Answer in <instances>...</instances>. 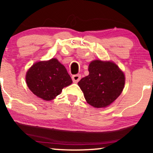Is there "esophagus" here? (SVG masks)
Returning a JSON list of instances; mask_svg holds the SVG:
<instances>
[{
  "label": "esophagus",
  "instance_id": "34e87169",
  "mask_svg": "<svg viewBox=\"0 0 153 153\" xmlns=\"http://www.w3.org/2000/svg\"><path fill=\"white\" fill-rule=\"evenodd\" d=\"M81 78V75L80 74H77V75H74L72 76V80L73 81V82L77 83L79 80H80Z\"/></svg>",
  "mask_w": 153,
  "mask_h": 153
}]
</instances>
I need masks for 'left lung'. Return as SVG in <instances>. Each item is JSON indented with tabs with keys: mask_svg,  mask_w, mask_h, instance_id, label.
Wrapping results in <instances>:
<instances>
[{
	"mask_svg": "<svg viewBox=\"0 0 153 153\" xmlns=\"http://www.w3.org/2000/svg\"><path fill=\"white\" fill-rule=\"evenodd\" d=\"M88 71L89 75L78 82L87 102L95 108L108 106L123 91L125 75L113 62L100 60L92 61Z\"/></svg>",
	"mask_w": 153,
	"mask_h": 153,
	"instance_id": "obj_1",
	"label": "left lung"
}]
</instances>
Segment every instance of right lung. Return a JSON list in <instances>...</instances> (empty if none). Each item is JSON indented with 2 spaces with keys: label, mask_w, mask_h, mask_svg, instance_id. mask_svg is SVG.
<instances>
[{
  "label": "right lung",
  "mask_w": 153,
  "mask_h": 153,
  "mask_svg": "<svg viewBox=\"0 0 153 153\" xmlns=\"http://www.w3.org/2000/svg\"><path fill=\"white\" fill-rule=\"evenodd\" d=\"M26 81L30 90L45 101L52 100L72 83L66 68L56 59L34 64L26 73Z\"/></svg>",
  "instance_id": "add662e5"
}]
</instances>
